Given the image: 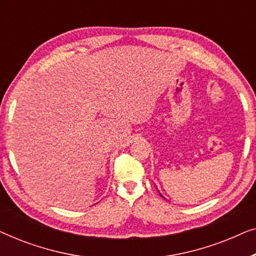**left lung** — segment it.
Wrapping results in <instances>:
<instances>
[{"mask_svg":"<svg viewBox=\"0 0 256 256\" xmlns=\"http://www.w3.org/2000/svg\"><path fill=\"white\" fill-rule=\"evenodd\" d=\"M160 196H162V194H160Z\"/></svg>","mask_w":256,"mask_h":256,"instance_id":"obj_1","label":"left lung"}]
</instances>
